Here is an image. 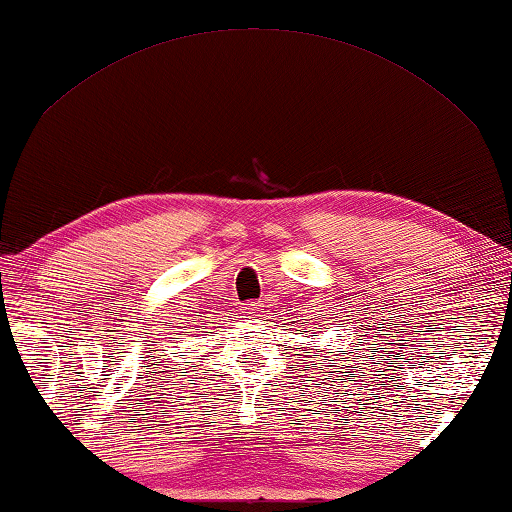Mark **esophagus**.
I'll return each instance as SVG.
<instances>
[{
  "mask_svg": "<svg viewBox=\"0 0 512 512\" xmlns=\"http://www.w3.org/2000/svg\"><path fill=\"white\" fill-rule=\"evenodd\" d=\"M248 316H250V319H259V316H262V310H259L257 305H250L248 307Z\"/></svg>",
  "mask_w": 512,
  "mask_h": 512,
  "instance_id": "1",
  "label": "esophagus"
}]
</instances>
